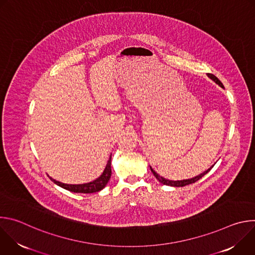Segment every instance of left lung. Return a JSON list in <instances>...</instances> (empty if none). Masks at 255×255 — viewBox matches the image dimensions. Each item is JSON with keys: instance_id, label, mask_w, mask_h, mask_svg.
I'll list each match as a JSON object with an SVG mask.
<instances>
[{"instance_id": "obj_1", "label": "left lung", "mask_w": 255, "mask_h": 255, "mask_svg": "<svg viewBox=\"0 0 255 255\" xmlns=\"http://www.w3.org/2000/svg\"><path fill=\"white\" fill-rule=\"evenodd\" d=\"M213 82H215L217 85H219L221 88H223L224 89V86H223V84L218 80V78L217 77H215L214 75H212V74H208L207 75ZM215 164V163H214ZM214 164L210 167V168H208L207 170H205L204 172H202V173H200L199 175H197V176H194V177H192V178H188V179H183V180H169V179H166V178H164V177H162L161 175H159L155 170H153V168L150 166V170H151V172L153 173V175L156 177V179L159 181V183H161L162 185H165V186H169V187H185V186H188V185H191V184H194V183H196L197 180H199L201 177H203L205 174H207L211 169H212V167L214 166Z\"/></svg>"}]
</instances>
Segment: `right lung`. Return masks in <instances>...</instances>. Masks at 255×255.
Returning <instances> with one entry per match:
<instances>
[{
  "label": "right lung",
  "mask_w": 255,
  "mask_h": 255,
  "mask_svg": "<svg viewBox=\"0 0 255 255\" xmlns=\"http://www.w3.org/2000/svg\"><path fill=\"white\" fill-rule=\"evenodd\" d=\"M112 155H110L108 159V162L106 164V167L104 169V171L102 172V174L94 179L93 181H90V183H86V184H80V185H67V184H63L60 183V181L52 178L51 176H49V178L53 181V183L59 187H61L62 189H65L69 192L72 193H83V194H92V193H96V192H100L102 191L106 185L108 184L109 179L111 177L112 174V170H111V160H112Z\"/></svg>",
  "instance_id": "obj_1"
}]
</instances>
